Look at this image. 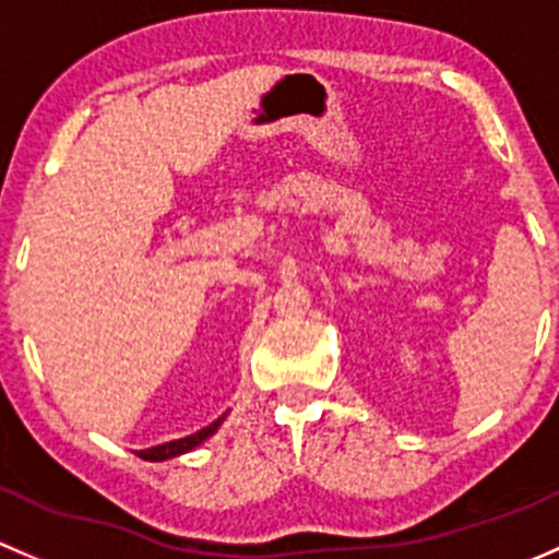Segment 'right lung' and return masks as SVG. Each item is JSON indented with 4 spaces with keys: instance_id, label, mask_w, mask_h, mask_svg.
I'll return each mask as SVG.
<instances>
[{
    "instance_id": "1",
    "label": "right lung",
    "mask_w": 559,
    "mask_h": 559,
    "mask_svg": "<svg viewBox=\"0 0 559 559\" xmlns=\"http://www.w3.org/2000/svg\"><path fill=\"white\" fill-rule=\"evenodd\" d=\"M226 417H228V412L223 414V417H217L215 423H212V425H206V428H201V430H195V433L186 436V439L166 441V444L151 447V450H142V452H140V457L151 460V463H160V460L180 457V454L191 452V450H195V447H199V444H204V441L210 439L212 433H217V428H221V425H223V419H226Z\"/></svg>"
}]
</instances>
